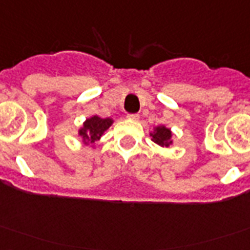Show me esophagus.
<instances>
[{
    "label": "esophagus",
    "instance_id": "obj_1",
    "mask_svg": "<svg viewBox=\"0 0 250 250\" xmlns=\"http://www.w3.org/2000/svg\"><path fill=\"white\" fill-rule=\"evenodd\" d=\"M126 117L129 118V120H132V121H138V120H140V116H138V114H127Z\"/></svg>",
    "mask_w": 250,
    "mask_h": 250
}]
</instances>
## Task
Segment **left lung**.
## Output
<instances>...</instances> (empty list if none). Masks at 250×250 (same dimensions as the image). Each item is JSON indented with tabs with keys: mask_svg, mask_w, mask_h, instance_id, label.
Masks as SVG:
<instances>
[{
	"mask_svg": "<svg viewBox=\"0 0 250 250\" xmlns=\"http://www.w3.org/2000/svg\"><path fill=\"white\" fill-rule=\"evenodd\" d=\"M150 137L154 144H157L161 147H169L173 144V133L165 125L153 127V132L150 133Z\"/></svg>",
	"mask_w": 250,
	"mask_h": 250,
	"instance_id": "1",
	"label": "left lung"
}]
</instances>
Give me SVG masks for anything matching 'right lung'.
<instances>
[{
	"mask_svg": "<svg viewBox=\"0 0 250 250\" xmlns=\"http://www.w3.org/2000/svg\"><path fill=\"white\" fill-rule=\"evenodd\" d=\"M113 118H101L98 116H92L83 121V126L78 129V136L83 140V145H87L94 149V143L98 141L104 133L112 126Z\"/></svg>",
	"mask_w": 250,
	"mask_h": 250,
	"instance_id": "1",
	"label": "right lung"
}]
</instances>
